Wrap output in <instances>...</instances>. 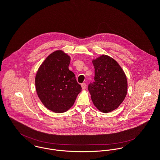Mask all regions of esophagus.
<instances>
[{
    "label": "esophagus",
    "instance_id": "obj_1",
    "mask_svg": "<svg viewBox=\"0 0 160 160\" xmlns=\"http://www.w3.org/2000/svg\"><path fill=\"white\" fill-rule=\"evenodd\" d=\"M81 86H82V89H86V83H82V84L81 85Z\"/></svg>",
    "mask_w": 160,
    "mask_h": 160
}]
</instances>
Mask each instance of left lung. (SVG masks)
<instances>
[{
  "label": "left lung",
  "instance_id": "left-lung-1",
  "mask_svg": "<svg viewBox=\"0 0 160 160\" xmlns=\"http://www.w3.org/2000/svg\"><path fill=\"white\" fill-rule=\"evenodd\" d=\"M94 81L88 85V90L95 107L103 112L116 110L127 95V80L119 64L107 55L92 60Z\"/></svg>",
  "mask_w": 160,
  "mask_h": 160
}]
</instances>
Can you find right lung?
I'll use <instances>...</instances> for the list:
<instances>
[{"label": "right lung", "mask_w": 160, "mask_h": 160, "mask_svg": "<svg viewBox=\"0 0 160 160\" xmlns=\"http://www.w3.org/2000/svg\"><path fill=\"white\" fill-rule=\"evenodd\" d=\"M71 58L62 50L49 55L35 77L37 94L43 105L55 112H63L73 105L82 87L69 69Z\"/></svg>", "instance_id": "1"}]
</instances>
